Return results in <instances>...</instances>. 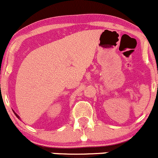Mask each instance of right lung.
<instances>
[{"instance_id": "obj_1", "label": "right lung", "mask_w": 158, "mask_h": 158, "mask_svg": "<svg viewBox=\"0 0 158 158\" xmlns=\"http://www.w3.org/2000/svg\"><path fill=\"white\" fill-rule=\"evenodd\" d=\"M13 111H14V110H13ZM14 113H15V115H16V117H17V118H18V119H20V117H19V116H18V114H16V113H15V111H14Z\"/></svg>"}]
</instances>
